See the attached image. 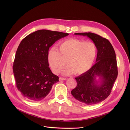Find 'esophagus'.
<instances>
[{"instance_id":"esophagus-1","label":"esophagus","mask_w":130,"mask_h":130,"mask_svg":"<svg viewBox=\"0 0 130 130\" xmlns=\"http://www.w3.org/2000/svg\"><path fill=\"white\" fill-rule=\"evenodd\" d=\"M67 79L66 78L64 77H59V80L60 81H63V80H66Z\"/></svg>"}]
</instances>
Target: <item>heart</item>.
Instances as JSON below:
<instances>
[{
    "mask_svg": "<svg viewBox=\"0 0 130 130\" xmlns=\"http://www.w3.org/2000/svg\"><path fill=\"white\" fill-rule=\"evenodd\" d=\"M58 49L59 52L53 48L48 53L49 63L55 74L60 73L68 62L70 67L63 72L64 74H84L91 68L96 56L94 43L79 39H69L62 42L59 44Z\"/></svg>",
    "mask_w": 130,
    "mask_h": 130,
    "instance_id": "obj_1",
    "label": "heart"
}]
</instances>
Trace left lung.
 <instances>
[{
	"label": "left lung",
	"instance_id": "left-lung-1",
	"mask_svg": "<svg viewBox=\"0 0 130 130\" xmlns=\"http://www.w3.org/2000/svg\"><path fill=\"white\" fill-rule=\"evenodd\" d=\"M91 40L98 51L96 63L87 72L75 78L77 86L71 93L76 100L87 105L99 103L111 93L118 76L116 53L107 39L92 32L75 33ZM99 78L97 80L96 77Z\"/></svg>",
	"mask_w": 130,
	"mask_h": 130
}]
</instances>
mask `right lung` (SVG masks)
Returning <instances> with one entry per match:
<instances>
[{"mask_svg":"<svg viewBox=\"0 0 130 130\" xmlns=\"http://www.w3.org/2000/svg\"><path fill=\"white\" fill-rule=\"evenodd\" d=\"M67 33L40 30L29 34L19 44L13 65L16 86L22 95L32 101L45 98L58 77L49 67L50 47Z\"/></svg>","mask_w":130,"mask_h":130,"instance_id":"add662e5","label":"right lung"}]
</instances>
